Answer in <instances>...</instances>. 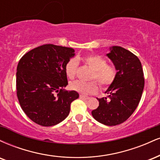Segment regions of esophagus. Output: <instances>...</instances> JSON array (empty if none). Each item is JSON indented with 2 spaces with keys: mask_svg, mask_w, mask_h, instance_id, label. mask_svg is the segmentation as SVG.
<instances>
[{
  "mask_svg": "<svg viewBox=\"0 0 160 160\" xmlns=\"http://www.w3.org/2000/svg\"><path fill=\"white\" fill-rule=\"evenodd\" d=\"M80 98H82V99H85V100H88V99H89V97L86 96V95H80Z\"/></svg>",
  "mask_w": 160,
  "mask_h": 160,
  "instance_id": "obj_1",
  "label": "esophagus"
}]
</instances>
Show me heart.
<instances>
[{
    "label": "heart",
    "instance_id": "heart-1",
    "mask_svg": "<svg viewBox=\"0 0 160 160\" xmlns=\"http://www.w3.org/2000/svg\"><path fill=\"white\" fill-rule=\"evenodd\" d=\"M78 62H82L92 70L90 80H96L102 87H107L114 81L117 76V70L113 65H108L107 60L98 55H87L69 59L65 65V73L68 78L74 79L78 68ZM71 89L80 94L89 95L96 92L98 86L95 81L82 82L80 80L72 82Z\"/></svg>",
    "mask_w": 160,
    "mask_h": 160
}]
</instances>
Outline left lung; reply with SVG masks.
Segmentation results:
<instances>
[{
  "instance_id": "1",
  "label": "left lung",
  "mask_w": 160,
  "mask_h": 160,
  "mask_svg": "<svg viewBox=\"0 0 160 160\" xmlns=\"http://www.w3.org/2000/svg\"><path fill=\"white\" fill-rule=\"evenodd\" d=\"M107 56L113 62L117 76L105 93L108 98H97L99 106L92 111L95 120L106 126H117L126 121L140 102L144 86L139 58L121 47L110 48Z\"/></svg>"
}]
</instances>
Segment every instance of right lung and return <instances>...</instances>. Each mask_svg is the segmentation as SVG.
<instances>
[{"label": "right lung", "mask_w": 160, "mask_h": 160, "mask_svg": "<svg viewBox=\"0 0 160 160\" xmlns=\"http://www.w3.org/2000/svg\"><path fill=\"white\" fill-rule=\"evenodd\" d=\"M74 49L44 44L25 53L16 72V93L22 109L35 123L52 126L69 114L76 91L63 89L68 85L65 65L74 56Z\"/></svg>", "instance_id": "obj_1"}]
</instances>
